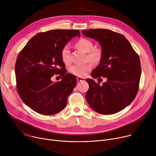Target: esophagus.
<instances>
[{
  "instance_id": "1",
  "label": "esophagus",
  "mask_w": 156,
  "mask_h": 156,
  "mask_svg": "<svg viewBox=\"0 0 156 156\" xmlns=\"http://www.w3.org/2000/svg\"><path fill=\"white\" fill-rule=\"evenodd\" d=\"M76 80H77V81H84V78H82V77H77V78H76Z\"/></svg>"
}]
</instances>
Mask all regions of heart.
I'll use <instances>...</instances> for the list:
<instances>
[{"label":"heart","instance_id":"heart-1","mask_svg":"<svg viewBox=\"0 0 156 156\" xmlns=\"http://www.w3.org/2000/svg\"><path fill=\"white\" fill-rule=\"evenodd\" d=\"M76 47L87 53V60H90L93 63H97L100 61L102 56L101 50L99 48L94 47L92 41L88 38H82L80 39L76 44ZM61 58L65 65L71 63L70 48L68 45H65L61 51ZM93 68L91 63L88 62L84 65H75L69 68V72L73 75L78 77L85 76Z\"/></svg>","mask_w":156,"mask_h":156}]
</instances>
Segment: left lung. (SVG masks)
I'll use <instances>...</instances> for the list:
<instances>
[{
    "mask_svg": "<svg viewBox=\"0 0 156 156\" xmlns=\"http://www.w3.org/2000/svg\"><path fill=\"white\" fill-rule=\"evenodd\" d=\"M81 33L98 41L101 48V58L91 74L92 78L107 80L102 85L93 79L86 80L89 84L87 101L100 114H115L129 105L137 94L141 75L139 56L119 33L101 29Z\"/></svg>",
    "mask_w": 156,
    "mask_h": 156,
    "instance_id": "8db88e82",
    "label": "left lung"
}]
</instances>
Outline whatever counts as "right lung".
<instances>
[{
	"instance_id": "1",
	"label": "right lung",
	"mask_w": 156,
	"mask_h": 156,
	"mask_svg": "<svg viewBox=\"0 0 156 156\" xmlns=\"http://www.w3.org/2000/svg\"><path fill=\"white\" fill-rule=\"evenodd\" d=\"M76 36L80 37L78 30L39 33L19 53L15 66L17 91L23 102L35 112L52 115L66 106L68 96L76 86V78L66 73L61 51ZM55 74L62 76L60 82L51 80Z\"/></svg>"
}]
</instances>
